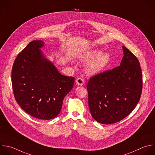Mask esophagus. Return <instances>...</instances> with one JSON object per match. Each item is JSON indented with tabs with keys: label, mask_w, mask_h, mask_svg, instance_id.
Segmentation results:
<instances>
[{
	"label": "esophagus",
	"mask_w": 155,
	"mask_h": 155,
	"mask_svg": "<svg viewBox=\"0 0 155 155\" xmlns=\"http://www.w3.org/2000/svg\"><path fill=\"white\" fill-rule=\"evenodd\" d=\"M76 83L78 85H80V86H82L84 84V80L81 78H78L77 80H76Z\"/></svg>",
	"instance_id": "esophagus-1"
}]
</instances>
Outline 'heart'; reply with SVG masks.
<instances>
[{"instance_id":"b5f03b06","label":"heart","mask_w":155,"mask_h":155,"mask_svg":"<svg viewBox=\"0 0 155 155\" xmlns=\"http://www.w3.org/2000/svg\"><path fill=\"white\" fill-rule=\"evenodd\" d=\"M87 60H91L86 66V69L90 74H97L105 69L110 64L111 57L108 54H101L99 50H94L86 57Z\"/></svg>"}]
</instances>
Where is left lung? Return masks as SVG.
Returning a JSON list of instances; mask_svg holds the SVG:
<instances>
[{
    "label": "left lung",
    "mask_w": 155,
    "mask_h": 155,
    "mask_svg": "<svg viewBox=\"0 0 155 155\" xmlns=\"http://www.w3.org/2000/svg\"><path fill=\"white\" fill-rule=\"evenodd\" d=\"M120 66L91 77L88 104L92 117L102 124L118 122L135 108L142 91V74L136 57L123 46Z\"/></svg>",
    "instance_id": "8db88e82"
}]
</instances>
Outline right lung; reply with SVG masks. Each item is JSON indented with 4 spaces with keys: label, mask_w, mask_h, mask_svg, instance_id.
<instances>
[{
    "label": "right lung",
    "mask_w": 155,
    "mask_h": 155,
    "mask_svg": "<svg viewBox=\"0 0 155 155\" xmlns=\"http://www.w3.org/2000/svg\"><path fill=\"white\" fill-rule=\"evenodd\" d=\"M43 45L42 41H32L18 55L12 82L16 101L24 111L35 118L50 120L59 114L75 78L60 74L42 56L39 48Z\"/></svg>",
    "instance_id": "1"
}]
</instances>
